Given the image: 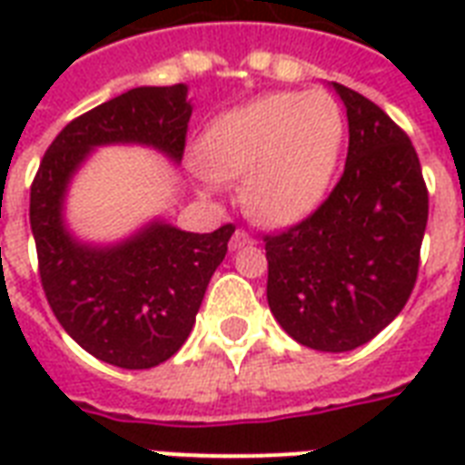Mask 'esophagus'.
<instances>
[{
	"label": "esophagus",
	"instance_id": "34e87169",
	"mask_svg": "<svg viewBox=\"0 0 465 465\" xmlns=\"http://www.w3.org/2000/svg\"><path fill=\"white\" fill-rule=\"evenodd\" d=\"M248 243H253V239H251V236H248L243 229H236L232 236V241H229V248H232V251H239V248L248 246Z\"/></svg>",
	"mask_w": 465,
	"mask_h": 465
}]
</instances>
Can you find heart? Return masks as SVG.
Masks as SVG:
<instances>
[{
	"instance_id": "1",
	"label": "heart",
	"mask_w": 465,
	"mask_h": 465,
	"mask_svg": "<svg viewBox=\"0 0 465 465\" xmlns=\"http://www.w3.org/2000/svg\"><path fill=\"white\" fill-rule=\"evenodd\" d=\"M345 113L325 91L265 94L207 125L200 142L204 188L241 181L251 217L294 224L321 207L345 149Z\"/></svg>"
}]
</instances>
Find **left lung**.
<instances>
[{
    "mask_svg": "<svg viewBox=\"0 0 465 465\" xmlns=\"http://www.w3.org/2000/svg\"><path fill=\"white\" fill-rule=\"evenodd\" d=\"M331 86L350 125L345 171L311 217L265 236L268 304L302 345L350 352L411 297L430 200L408 134L361 94Z\"/></svg>",
    "mask_w": 465,
    "mask_h": 465,
    "instance_id": "1",
    "label": "left lung"
}]
</instances>
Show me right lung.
Returning a JSON list of instances; mask_svg holds the SVG:
<instances>
[{"mask_svg":"<svg viewBox=\"0 0 465 465\" xmlns=\"http://www.w3.org/2000/svg\"><path fill=\"white\" fill-rule=\"evenodd\" d=\"M193 105L188 86H137L84 113L40 161L31 188V232L40 282L62 328L96 360L152 369L188 340L233 226L183 232L154 217L113 243L79 239L67 222L74 175L98 147L137 144L181 163Z\"/></svg>","mask_w":465,"mask_h":465,"instance_id":"obj_1","label":"right lung"}]
</instances>
